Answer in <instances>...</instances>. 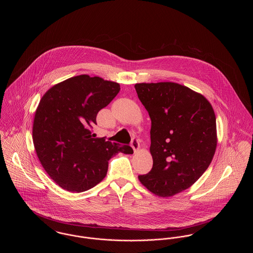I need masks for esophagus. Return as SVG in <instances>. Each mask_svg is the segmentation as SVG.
<instances>
[{"mask_svg":"<svg viewBox=\"0 0 253 253\" xmlns=\"http://www.w3.org/2000/svg\"><path fill=\"white\" fill-rule=\"evenodd\" d=\"M131 146H132V150L134 153H136L138 150H139V141L137 138L133 137L132 139V142H131Z\"/></svg>","mask_w":253,"mask_h":253,"instance_id":"obj_1","label":"esophagus"}]
</instances>
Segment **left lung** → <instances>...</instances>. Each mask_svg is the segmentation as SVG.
Instances as JSON below:
<instances>
[{
    "label": "left lung",
    "instance_id": "left-lung-1",
    "mask_svg": "<svg viewBox=\"0 0 253 253\" xmlns=\"http://www.w3.org/2000/svg\"><path fill=\"white\" fill-rule=\"evenodd\" d=\"M134 88L152 121L153 168L138 179L158 196H172L198 180L213 158L214 111L204 96L184 85L143 83Z\"/></svg>",
    "mask_w": 253,
    "mask_h": 253
}]
</instances>
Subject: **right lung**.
<instances>
[{
	"label": "right lung",
	"instance_id": "add662e5",
	"mask_svg": "<svg viewBox=\"0 0 253 253\" xmlns=\"http://www.w3.org/2000/svg\"><path fill=\"white\" fill-rule=\"evenodd\" d=\"M120 90L117 83L80 75L54 85L42 97L33 122V143L41 164L63 190H90L105 177L111 157L133 153L130 146L95 138L91 131L97 113Z\"/></svg>",
	"mask_w": 253,
	"mask_h": 253
}]
</instances>
